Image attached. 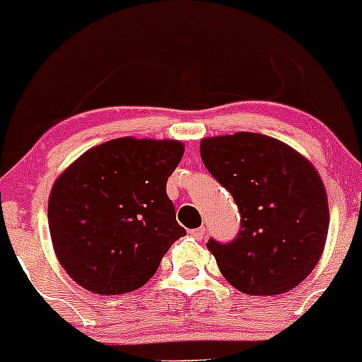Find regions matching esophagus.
Returning a JSON list of instances; mask_svg holds the SVG:
<instances>
[{"mask_svg":"<svg viewBox=\"0 0 362 362\" xmlns=\"http://www.w3.org/2000/svg\"><path fill=\"white\" fill-rule=\"evenodd\" d=\"M190 235L196 237V239H202V237L206 235V228H204V226H199V228L190 230Z\"/></svg>","mask_w":362,"mask_h":362,"instance_id":"1","label":"esophagus"}]
</instances>
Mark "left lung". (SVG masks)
<instances>
[{
  "label": "left lung",
  "instance_id": "1",
  "mask_svg": "<svg viewBox=\"0 0 362 362\" xmlns=\"http://www.w3.org/2000/svg\"><path fill=\"white\" fill-rule=\"evenodd\" d=\"M201 160L240 213L235 239L206 244L221 275L249 296L297 287L320 261L329 225L315 166L285 142L252 132L202 139Z\"/></svg>",
  "mask_w": 362,
  "mask_h": 362
}]
</instances>
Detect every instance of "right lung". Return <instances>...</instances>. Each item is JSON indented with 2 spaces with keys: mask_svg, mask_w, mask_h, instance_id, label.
I'll use <instances>...</instances> for the list:
<instances>
[{
  "mask_svg": "<svg viewBox=\"0 0 362 362\" xmlns=\"http://www.w3.org/2000/svg\"><path fill=\"white\" fill-rule=\"evenodd\" d=\"M184 156L178 141L122 137L86 151L54 182L47 221L54 252L86 291H137L185 235L166 180Z\"/></svg>",
  "mask_w": 362,
  "mask_h": 362,
  "instance_id": "add662e5",
  "label": "right lung"
}]
</instances>
